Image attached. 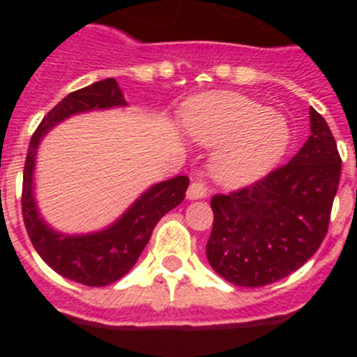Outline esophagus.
Returning a JSON list of instances; mask_svg holds the SVG:
<instances>
[{"label": "esophagus", "instance_id": "34e87169", "mask_svg": "<svg viewBox=\"0 0 357 357\" xmlns=\"http://www.w3.org/2000/svg\"><path fill=\"white\" fill-rule=\"evenodd\" d=\"M207 197V188L200 182H193V184L188 188V198L189 200H198V198Z\"/></svg>", "mask_w": 357, "mask_h": 357}]
</instances>
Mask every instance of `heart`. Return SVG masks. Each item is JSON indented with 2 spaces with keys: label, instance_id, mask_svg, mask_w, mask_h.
I'll return each instance as SVG.
<instances>
[{
  "label": "heart",
  "instance_id": "obj_1",
  "mask_svg": "<svg viewBox=\"0 0 357 357\" xmlns=\"http://www.w3.org/2000/svg\"><path fill=\"white\" fill-rule=\"evenodd\" d=\"M191 139L216 148L211 172L220 184L239 188L263 178L289 146L284 118L247 96L207 93L189 100L182 114Z\"/></svg>",
  "mask_w": 357,
  "mask_h": 357
}]
</instances>
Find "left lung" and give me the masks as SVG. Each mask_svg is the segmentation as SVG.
I'll use <instances>...</instances> for the list:
<instances>
[{"label": "left lung", "mask_w": 357, "mask_h": 357, "mask_svg": "<svg viewBox=\"0 0 357 357\" xmlns=\"http://www.w3.org/2000/svg\"><path fill=\"white\" fill-rule=\"evenodd\" d=\"M309 121L311 135L288 164L211 200L207 261L232 284L259 288L284 279L326 238L342 159L329 125L313 107Z\"/></svg>", "instance_id": "1"}]
</instances>
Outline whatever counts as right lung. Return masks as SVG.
<instances>
[{
  "label": "right lung",
  "instance_id": "add662e5",
  "mask_svg": "<svg viewBox=\"0 0 357 357\" xmlns=\"http://www.w3.org/2000/svg\"><path fill=\"white\" fill-rule=\"evenodd\" d=\"M121 89L114 78L94 82L69 93L44 116L31 135L23 172V220L37 254L52 270L85 286H107L128 273L139 259L157 222L184 200L189 178L178 175L144 191L119 220L91 234H62L53 230L37 209L33 198V168L40 139L64 119L91 110L125 107Z\"/></svg>",
  "mask_w": 357,
  "mask_h": 357
}]
</instances>
